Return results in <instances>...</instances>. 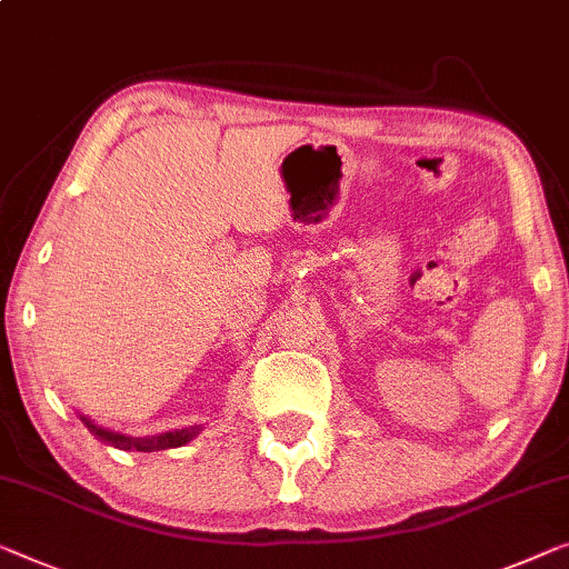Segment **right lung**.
<instances>
[{
    "mask_svg": "<svg viewBox=\"0 0 569 569\" xmlns=\"http://www.w3.org/2000/svg\"><path fill=\"white\" fill-rule=\"evenodd\" d=\"M81 421L87 423L89 431L99 439V442L117 447V449H134V452H158V449L181 447L186 442H191V439L199 435V427H186V429H176V431H163V435H158V437H127V435H120V431L101 429V427H97V423H91L87 417H81Z\"/></svg>",
    "mask_w": 569,
    "mask_h": 569,
    "instance_id": "1",
    "label": "right lung"
}]
</instances>
